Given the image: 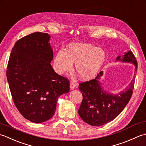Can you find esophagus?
I'll list each match as a JSON object with an SVG mask.
<instances>
[{"instance_id":"1","label":"esophagus","mask_w":146,"mask_h":146,"mask_svg":"<svg viewBox=\"0 0 146 146\" xmlns=\"http://www.w3.org/2000/svg\"><path fill=\"white\" fill-rule=\"evenodd\" d=\"M76 87V84L74 83V82H71L70 84V90H74V88Z\"/></svg>"}]
</instances>
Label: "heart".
Masks as SVG:
<instances>
[{"mask_svg":"<svg viewBox=\"0 0 146 146\" xmlns=\"http://www.w3.org/2000/svg\"><path fill=\"white\" fill-rule=\"evenodd\" d=\"M106 53L102 48L88 43H71L66 51L60 50L53 59V67L58 74L70 72L75 64V70L81 79L93 78L102 67Z\"/></svg>","mask_w":146,"mask_h":146,"instance_id":"b5f03b06","label":"heart"}]
</instances>
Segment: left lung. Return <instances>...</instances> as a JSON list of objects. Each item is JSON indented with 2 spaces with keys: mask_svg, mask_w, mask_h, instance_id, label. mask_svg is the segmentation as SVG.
Wrapping results in <instances>:
<instances>
[{
  "mask_svg": "<svg viewBox=\"0 0 146 146\" xmlns=\"http://www.w3.org/2000/svg\"><path fill=\"white\" fill-rule=\"evenodd\" d=\"M116 60L134 64L136 72L137 62L131 51L125 53L123 57L118 56ZM102 76L103 71H101L95 79L79 84L83 98L79 115L83 121L92 126L99 127L114 120L129 103L134 87L135 74L123 91L116 94L108 93L103 90L99 81Z\"/></svg>",
  "mask_w": 146,
  "mask_h": 146,
  "instance_id": "8db88e82",
  "label": "left lung"
}]
</instances>
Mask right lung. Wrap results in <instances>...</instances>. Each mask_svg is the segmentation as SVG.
<instances>
[{"mask_svg": "<svg viewBox=\"0 0 146 146\" xmlns=\"http://www.w3.org/2000/svg\"><path fill=\"white\" fill-rule=\"evenodd\" d=\"M48 33L36 32L21 38L12 49L7 79L14 105L34 123L51 118L58 98L69 93V80L53 69V50Z\"/></svg>", "mask_w": 146, "mask_h": 146, "instance_id": "right-lung-1", "label": "right lung"}]
</instances>
